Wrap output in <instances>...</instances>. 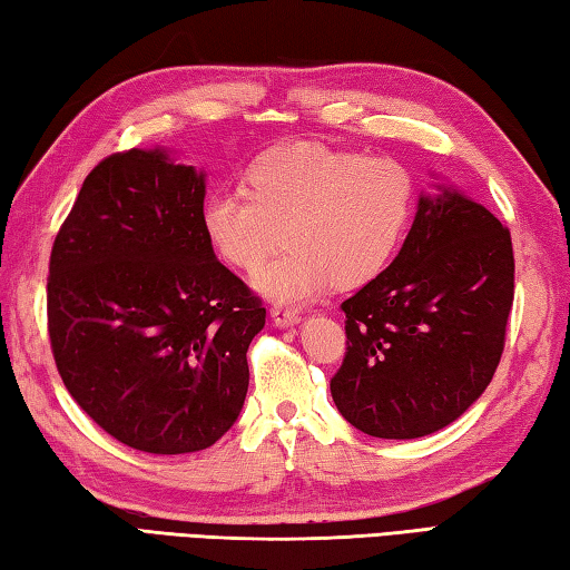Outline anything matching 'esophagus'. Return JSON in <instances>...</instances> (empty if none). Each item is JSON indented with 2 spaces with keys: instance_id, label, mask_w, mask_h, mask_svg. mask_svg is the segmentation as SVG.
Returning <instances> with one entry per match:
<instances>
[{
  "instance_id": "obj_1",
  "label": "esophagus",
  "mask_w": 570,
  "mask_h": 570,
  "mask_svg": "<svg viewBox=\"0 0 570 570\" xmlns=\"http://www.w3.org/2000/svg\"><path fill=\"white\" fill-rule=\"evenodd\" d=\"M272 321L276 323L278 328H288V326H296V323L301 321V316H298V311H294V308L274 306L272 308Z\"/></svg>"
}]
</instances>
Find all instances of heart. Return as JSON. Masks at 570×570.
Wrapping results in <instances>:
<instances>
[{"label":"heart","instance_id":"heart-1","mask_svg":"<svg viewBox=\"0 0 570 570\" xmlns=\"http://www.w3.org/2000/svg\"><path fill=\"white\" fill-rule=\"evenodd\" d=\"M410 209L412 180L403 165L296 142L259 155L244 173V193H212L203 229L222 259L249 274L282 228L287 249L254 276V286L278 304H298L331 282L358 286L381 274Z\"/></svg>","mask_w":570,"mask_h":570}]
</instances>
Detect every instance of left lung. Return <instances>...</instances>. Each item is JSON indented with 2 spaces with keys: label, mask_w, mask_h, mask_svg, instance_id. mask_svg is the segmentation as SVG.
Segmentation results:
<instances>
[{
  "label": "left lung",
  "mask_w": 570,
  "mask_h": 570,
  "mask_svg": "<svg viewBox=\"0 0 570 570\" xmlns=\"http://www.w3.org/2000/svg\"><path fill=\"white\" fill-rule=\"evenodd\" d=\"M420 195L393 264L345 298V358L331 377L341 415L371 438L448 428L492 383L514 304L511 234L474 199Z\"/></svg>",
  "instance_id": "1"
}]
</instances>
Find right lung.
Returning a JSON list of instances; mask_svg holds the SVG:
<instances>
[{
	"label": "right lung",
	"mask_w": 570,
	"mask_h": 570,
	"mask_svg": "<svg viewBox=\"0 0 570 570\" xmlns=\"http://www.w3.org/2000/svg\"><path fill=\"white\" fill-rule=\"evenodd\" d=\"M205 175L163 148L100 160L53 239L51 353L88 417L150 454L199 452L237 422L266 308L217 262Z\"/></svg>",
	"instance_id": "add662e5"
}]
</instances>
